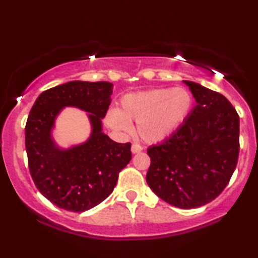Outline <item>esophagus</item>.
<instances>
[{
  "instance_id": "obj_1",
  "label": "esophagus",
  "mask_w": 258,
  "mask_h": 258,
  "mask_svg": "<svg viewBox=\"0 0 258 258\" xmlns=\"http://www.w3.org/2000/svg\"><path fill=\"white\" fill-rule=\"evenodd\" d=\"M142 150H143V147H142V145H139V144H133L132 148H131L132 154H138V153H141Z\"/></svg>"
}]
</instances>
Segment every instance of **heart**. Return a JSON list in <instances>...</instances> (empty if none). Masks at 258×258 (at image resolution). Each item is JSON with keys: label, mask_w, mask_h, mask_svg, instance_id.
Returning <instances> with one entry per match:
<instances>
[{"label": "heart", "mask_w": 258, "mask_h": 258, "mask_svg": "<svg viewBox=\"0 0 258 258\" xmlns=\"http://www.w3.org/2000/svg\"><path fill=\"white\" fill-rule=\"evenodd\" d=\"M194 97L186 89L162 88L126 95L120 109L108 113L111 128L128 132L131 122L137 123L138 136L147 143L168 138L190 116Z\"/></svg>", "instance_id": "heart-1"}]
</instances>
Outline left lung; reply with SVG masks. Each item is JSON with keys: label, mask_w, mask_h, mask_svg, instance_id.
I'll return each mask as SVG.
<instances>
[{"label": "left lung", "mask_w": 258, "mask_h": 258, "mask_svg": "<svg viewBox=\"0 0 258 258\" xmlns=\"http://www.w3.org/2000/svg\"><path fill=\"white\" fill-rule=\"evenodd\" d=\"M196 99L169 138L148 149L150 188L167 203L192 209L215 200L238 162L239 115L225 96L184 80Z\"/></svg>", "instance_id": "obj_1"}]
</instances>
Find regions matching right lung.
<instances>
[{
    "mask_svg": "<svg viewBox=\"0 0 258 258\" xmlns=\"http://www.w3.org/2000/svg\"><path fill=\"white\" fill-rule=\"evenodd\" d=\"M111 94V83L74 80L42 92L31 108L25 127L30 173L40 194L58 208L83 213L96 207L113 192L132 159L130 143H116L102 132ZM64 106L89 112L92 123L88 141L70 149L58 148L51 136Z\"/></svg>",
    "mask_w": 258,
    "mask_h": 258,
    "instance_id": "obj_1",
    "label": "right lung"
}]
</instances>
